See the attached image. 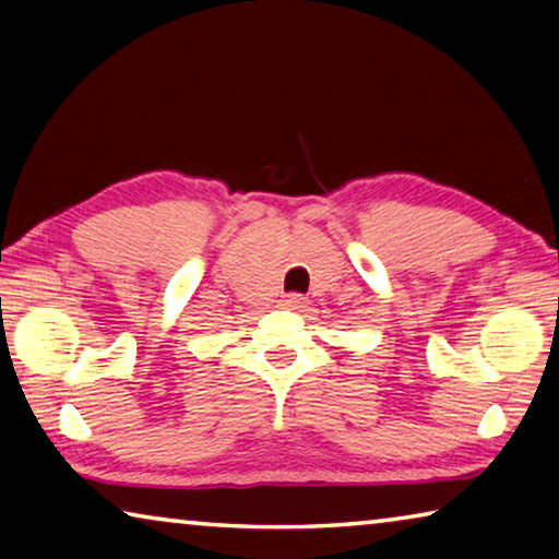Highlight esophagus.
<instances>
[{"label": "esophagus", "mask_w": 559, "mask_h": 559, "mask_svg": "<svg viewBox=\"0 0 559 559\" xmlns=\"http://www.w3.org/2000/svg\"><path fill=\"white\" fill-rule=\"evenodd\" d=\"M306 298H302L300 296V293H288V296L286 298H283V306H288V308H302V306H306Z\"/></svg>", "instance_id": "obj_1"}]
</instances>
